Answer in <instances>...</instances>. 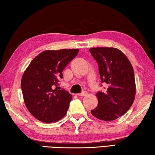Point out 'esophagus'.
Segmentation results:
<instances>
[{
    "label": "esophagus",
    "mask_w": 155,
    "mask_h": 155,
    "mask_svg": "<svg viewBox=\"0 0 155 155\" xmlns=\"http://www.w3.org/2000/svg\"><path fill=\"white\" fill-rule=\"evenodd\" d=\"M87 94V91H83V92H81V93H80V94H77V96H86Z\"/></svg>",
    "instance_id": "esophagus-1"
}]
</instances>
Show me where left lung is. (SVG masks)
I'll return each mask as SVG.
<instances>
[{"instance_id":"obj_1","label":"left lung","mask_w":155,"mask_h":155,"mask_svg":"<svg viewBox=\"0 0 155 155\" xmlns=\"http://www.w3.org/2000/svg\"><path fill=\"white\" fill-rule=\"evenodd\" d=\"M89 51L98 64L101 83L107 85L104 92H97L98 103L91 114L104 121L114 120L127 113L134 102V70L129 60L118 49L99 47Z\"/></svg>"}]
</instances>
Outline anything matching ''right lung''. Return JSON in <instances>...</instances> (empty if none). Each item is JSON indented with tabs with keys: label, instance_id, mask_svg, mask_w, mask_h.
I'll return each instance as SVG.
<instances>
[{
	"label": "right lung",
	"instance_id": "add662e5",
	"mask_svg": "<svg viewBox=\"0 0 155 155\" xmlns=\"http://www.w3.org/2000/svg\"><path fill=\"white\" fill-rule=\"evenodd\" d=\"M78 52V49L43 51L25 70L21 80L23 98L36 119L52 123L66 114L72 96L64 89L59 91L57 86L63 78L62 71Z\"/></svg>",
	"mask_w": 155,
	"mask_h": 155
}]
</instances>
